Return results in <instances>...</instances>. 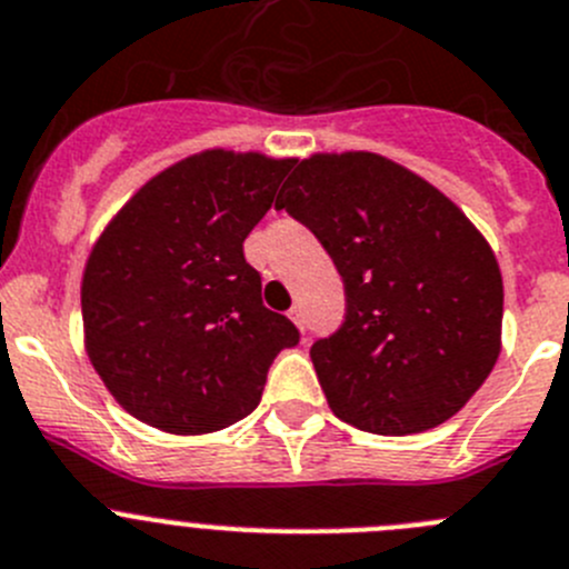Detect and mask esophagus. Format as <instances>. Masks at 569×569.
Wrapping results in <instances>:
<instances>
[{
  "label": "esophagus",
  "mask_w": 569,
  "mask_h": 569,
  "mask_svg": "<svg viewBox=\"0 0 569 569\" xmlns=\"http://www.w3.org/2000/svg\"><path fill=\"white\" fill-rule=\"evenodd\" d=\"M289 317H291V322H295V326L300 328V331H306V315H302L300 306H295V309L289 311Z\"/></svg>",
  "instance_id": "1"
}]
</instances>
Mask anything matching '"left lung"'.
Segmentation results:
<instances>
[{
	"label": "left lung",
	"instance_id": "1",
	"mask_svg": "<svg viewBox=\"0 0 569 569\" xmlns=\"http://www.w3.org/2000/svg\"><path fill=\"white\" fill-rule=\"evenodd\" d=\"M278 210L309 227L345 283V322L311 345L333 416L376 435L449 421L497 365L502 274L435 184L381 153H311Z\"/></svg>",
	"mask_w": 569,
	"mask_h": 569
}]
</instances>
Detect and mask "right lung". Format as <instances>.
Instances as JSON below:
<instances>
[{"instance_id": "obj_1", "label": "right lung", "mask_w": 569, "mask_h": 569, "mask_svg": "<svg viewBox=\"0 0 569 569\" xmlns=\"http://www.w3.org/2000/svg\"><path fill=\"white\" fill-rule=\"evenodd\" d=\"M295 159L193 153L148 179L89 252L83 342L117 405L171 435L219 432L258 407L295 322L260 300L243 238Z\"/></svg>"}]
</instances>
